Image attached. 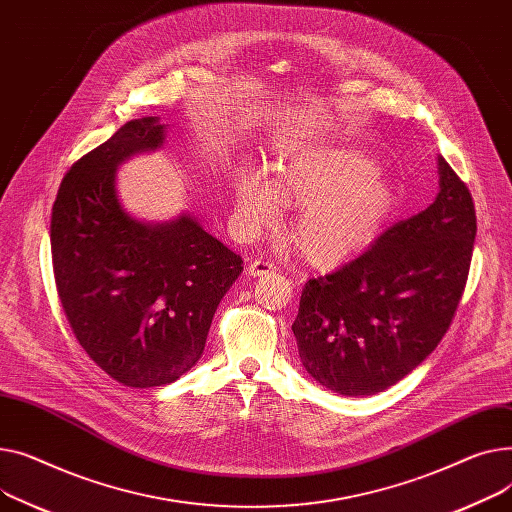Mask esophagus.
Wrapping results in <instances>:
<instances>
[{
  "mask_svg": "<svg viewBox=\"0 0 512 512\" xmlns=\"http://www.w3.org/2000/svg\"><path fill=\"white\" fill-rule=\"evenodd\" d=\"M277 266L273 262H266V260H252L248 264V277H266L270 273H275Z\"/></svg>",
  "mask_w": 512,
  "mask_h": 512,
  "instance_id": "obj_1",
  "label": "esophagus"
}]
</instances>
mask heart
<instances>
[{
	"mask_svg": "<svg viewBox=\"0 0 512 512\" xmlns=\"http://www.w3.org/2000/svg\"><path fill=\"white\" fill-rule=\"evenodd\" d=\"M279 201L297 208L291 237L312 264L333 266L366 250L395 210V192L376 163L347 148L304 150L270 177L244 169L235 179L239 229L258 233L279 221Z\"/></svg>",
	"mask_w": 512,
	"mask_h": 512,
	"instance_id": "1",
	"label": "heart"
}]
</instances>
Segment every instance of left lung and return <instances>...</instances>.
<instances>
[{
	"label": "left lung",
	"instance_id": "obj_1",
	"mask_svg": "<svg viewBox=\"0 0 512 512\" xmlns=\"http://www.w3.org/2000/svg\"><path fill=\"white\" fill-rule=\"evenodd\" d=\"M440 192L335 273L310 279L291 326L324 388L366 397L397 384L438 347L465 291L477 233L467 186L438 157Z\"/></svg>",
	"mask_w": 512,
	"mask_h": 512
}]
</instances>
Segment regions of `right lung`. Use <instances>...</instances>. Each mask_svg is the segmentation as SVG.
Here are the masks:
<instances>
[{
  "label": "right lung",
  "mask_w": 512,
  "mask_h": 512,
  "mask_svg": "<svg viewBox=\"0 0 512 512\" xmlns=\"http://www.w3.org/2000/svg\"><path fill=\"white\" fill-rule=\"evenodd\" d=\"M163 140L161 117L124 124L70 167L51 213L53 275L72 333L132 388L169 384L198 362L217 306L244 270L190 215L150 225L119 204L117 165Z\"/></svg>",
  "instance_id": "right-lung-1"
}]
</instances>
